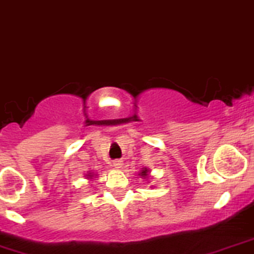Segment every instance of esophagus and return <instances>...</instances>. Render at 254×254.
<instances>
[{
  "label": "esophagus",
  "mask_w": 254,
  "mask_h": 254,
  "mask_svg": "<svg viewBox=\"0 0 254 254\" xmlns=\"http://www.w3.org/2000/svg\"><path fill=\"white\" fill-rule=\"evenodd\" d=\"M123 166V162L120 160H114L113 161V167L115 168H120Z\"/></svg>",
  "instance_id": "obj_1"
}]
</instances>
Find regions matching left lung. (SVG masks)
<instances>
[{"instance_id":"left-lung-1","label":"left lung","mask_w":254,"mask_h":254,"mask_svg":"<svg viewBox=\"0 0 254 254\" xmlns=\"http://www.w3.org/2000/svg\"><path fill=\"white\" fill-rule=\"evenodd\" d=\"M148 173H150V171L147 170V168H142L141 172H140V176H141V178H148Z\"/></svg>"}]
</instances>
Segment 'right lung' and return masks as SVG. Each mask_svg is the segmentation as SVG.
Returning <instances> with one entry per match:
<instances>
[{
    "label": "right lung",
    "mask_w": 254,
    "mask_h": 254,
    "mask_svg": "<svg viewBox=\"0 0 254 254\" xmlns=\"http://www.w3.org/2000/svg\"><path fill=\"white\" fill-rule=\"evenodd\" d=\"M94 176H96V175H93V172H88V173H87V175H86L87 179H89V181H92V179L94 178Z\"/></svg>",
    "instance_id": "right-lung-1"
}]
</instances>
